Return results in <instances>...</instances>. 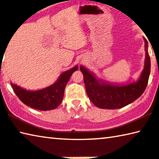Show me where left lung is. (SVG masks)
Returning a JSON list of instances; mask_svg holds the SVG:
<instances>
[{
    "label": "left lung",
    "mask_w": 159,
    "mask_h": 159,
    "mask_svg": "<svg viewBox=\"0 0 159 159\" xmlns=\"http://www.w3.org/2000/svg\"><path fill=\"white\" fill-rule=\"evenodd\" d=\"M145 42L144 67L137 81L129 84H114L97 77L93 72L80 65L84 76L87 94L95 106L101 109H116L126 106L137 99L147 86L151 71V60L148 52V42Z\"/></svg>",
    "instance_id": "8db88e82"
}]
</instances>
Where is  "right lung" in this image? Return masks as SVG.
Returning <instances> with one entry per match:
<instances>
[{
    "instance_id": "add662e5",
    "label": "right lung",
    "mask_w": 159,
    "mask_h": 159,
    "mask_svg": "<svg viewBox=\"0 0 159 159\" xmlns=\"http://www.w3.org/2000/svg\"><path fill=\"white\" fill-rule=\"evenodd\" d=\"M78 70V65L61 74L57 81L42 89L27 90L11 82L13 91L20 101L31 108L40 111L56 109L61 104L64 97L65 88L72 73Z\"/></svg>"
}]
</instances>
